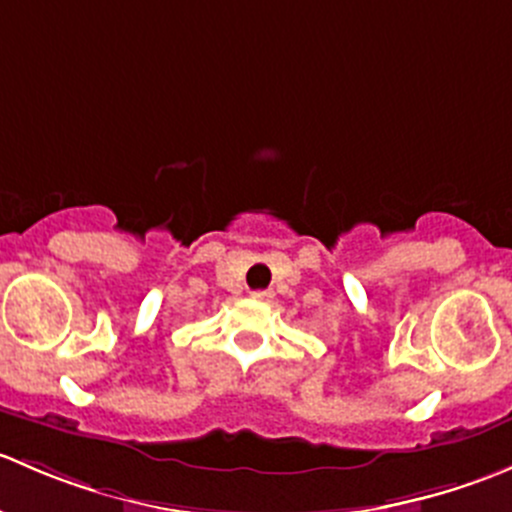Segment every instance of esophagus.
<instances>
[{
  "instance_id": "obj_1",
  "label": "esophagus",
  "mask_w": 512,
  "mask_h": 512,
  "mask_svg": "<svg viewBox=\"0 0 512 512\" xmlns=\"http://www.w3.org/2000/svg\"><path fill=\"white\" fill-rule=\"evenodd\" d=\"M252 297H255V299H270L272 292H270V289H257V292H252Z\"/></svg>"
}]
</instances>
